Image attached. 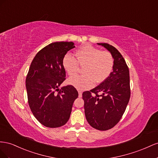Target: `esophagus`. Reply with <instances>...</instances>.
Returning <instances> with one entry per match:
<instances>
[{
  "mask_svg": "<svg viewBox=\"0 0 158 158\" xmlns=\"http://www.w3.org/2000/svg\"><path fill=\"white\" fill-rule=\"evenodd\" d=\"M78 93H79V97H82V91H78Z\"/></svg>",
  "mask_w": 158,
  "mask_h": 158,
  "instance_id": "1",
  "label": "esophagus"
}]
</instances>
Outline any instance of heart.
<instances>
[{
    "instance_id": "b5f03b06",
    "label": "heart",
    "mask_w": 158,
    "mask_h": 158,
    "mask_svg": "<svg viewBox=\"0 0 158 158\" xmlns=\"http://www.w3.org/2000/svg\"><path fill=\"white\" fill-rule=\"evenodd\" d=\"M77 60L71 54L67 53L63 58L62 65L69 76L77 73L79 64L85 65L84 75L70 77L68 83L81 90L93 87L95 82L101 83L109 77L113 69L114 58L108 51H101L100 49L91 45H85L75 53Z\"/></svg>"
}]
</instances>
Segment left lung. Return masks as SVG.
I'll return each mask as SVG.
<instances>
[{"label":"left lung","instance_id":"left-lung-1","mask_svg":"<svg viewBox=\"0 0 158 158\" xmlns=\"http://www.w3.org/2000/svg\"><path fill=\"white\" fill-rule=\"evenodd\" d=\"M105 47L114 58L113 70L105 81L83 93L85 117L89 124L98 130H107L118 123L130 100L129 69L117 49L106 43ZM101 94H98V93Z\"/></svg>","mask_w":158,"mask_h":158}]
</instances>
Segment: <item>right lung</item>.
<instances>
[{
  "instance_id": "add662e5",
  "label": "right lung",
  "mask_w": 158,
  "mask_h": 158,
  "mask_svg": "<svg viewBox=\"0 0 158 158\" xmlns=\"http://www.w3.org/2000/svg\"><path fill=\"white\" fill-rule=\"evenodd\" d=\"M74 48L72 42L48 45L35 55L26 76L29 106L35 118L46 127L57 128L65 124L73 102L78 97L77 91L72 85L58 89L66 76L63 58Z\"/></svg>"
}]
</instances>
